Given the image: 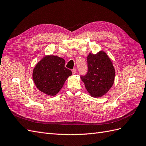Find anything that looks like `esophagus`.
<instances>
[{
  "label": "esophagus",
  "mask_w": 146,
  "mask_h": 146,
  "mask_svg": "<svg viewBox=\"0 0 146 146\" xmlns=\"http://www.w3.org/2000/svg\"><path fill=\"white\" fill-rule=\"evenodd\" d=\"M72 73H73V74H75L76 73V69H73L72 70Z\"/></svg>",
  "instance_id": "34e87169"
}]
</instances>
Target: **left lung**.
Listing matches in <instances>:
<instances>
[{
  "label": "left lung",
  "instance_id": "left-lung-1",
  "mask_svg": "<svg viewBox=\"0 0 146 146\" xmlns=\"http://www.w3.org/2000/svg\"><path fill=\"white\" fill-rule=\"evenodd\" d=\"M88 72L81 76L89 94L94 98L105 95L114 83L115 71L109 56L104 51L88 56Z\"/></svg>",
  "mask_w": 146,
  "mask_h": 146
}]
</instances>
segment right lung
<instances>
[{
	"label": "right lung",
	"mask_w": 146,
	"mask_h": 146,
	"mask_svg": "<svg viewBox=\"0 0 146 146\" xmlns=\"http://www.w3.org/2000/svg\"><path fill=\"white\" fill-rule=\"evenodd\" d=\"M65 60L57 56L46 55L37 63L33 78L39 90L54 96L60 91L65 81L72 74L65 66Z\"/></svg>",
	"instance_id": "right-lung-1"
}]
</instances>
